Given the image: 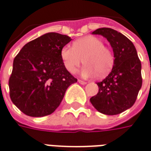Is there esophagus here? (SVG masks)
I'll use <instances>...</instances> for the list:
<instances>
[{"mask_svg":"<svg viewBox=\"0 0 151 151\" xmlns=\"http://www.w3.org/2000/svg\"><path fill=\"white\" fill-rule=\"evenodd\" d=\"M78 82H79V83H80L81 84H87V82H86V81H81V80H78Z\"/></svg>","mask_w":151,"mask_h":151,"instance_id":"1","label":"esophagus"}]
</instances>
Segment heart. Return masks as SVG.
<instances>
[{
	"instance_id": "b5f03b06",
	"label": "heart",
	"mask_w": 151,
	"mask_h": 151,
	"mask_svg": "<svg viewBox=\"0 0 151 151\" xmlns=\"http://www.w3.org/2000/svg\"><path fill=\"white\" fill-rule=\"evenodd\" d=\"M61 58L66 70L76 73L77 68L84 62L81 70L84 77L106 76L112 69L114 57L111 50L104 46L102 40L98 37L88 36L76 40L73 47H63L61 50Z\"/></svg>"
}]
</instances>
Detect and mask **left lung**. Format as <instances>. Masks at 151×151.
I'll return each mask as SVG.
<instances>
[{
  "label": "left lung",
  "mask_w": 151,
  "mask_h": 151,
  "mask_svg": "<svg viewBox=\"0 0 151 151\" xmlns=\"http://www.w3.org/2000/svg\"><path fill=\"white\" fill-rule=\"evenodd\" d=\"M92 34L106 38L115 59L111 73L97 83L99 90L90 101L97 111L104 115H118L132 107L142 88L141 61L134 45L122 33L102 27Z\"/></svg>",
  "instance_id": "obj_1"
}]
</instances>
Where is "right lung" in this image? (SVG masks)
Instances as JSON below:
<instances>
[{
  "label": "right lung",
  "instance_id": "1",
  "mask_svg": "<svg viewBox=\"0 0 151 151\" xmlns=\"http://www.w3.org/2000/svg\"><path fill=\"white\" fill-rule=\"evenodd\" d=\"M71 40L57 32L44 34L22 47L14 59L9 81L13 103L25 115L43 117L52 114L67 88L76 83L64 67L61 50Z\"/></svg>",
  "mask_w": 151,
  "mask_h": 151
}]
</instances>
